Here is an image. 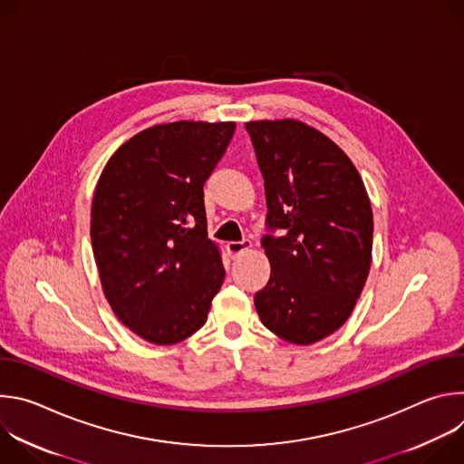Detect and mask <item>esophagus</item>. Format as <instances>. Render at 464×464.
Masks as SVG:
<instances>
[{
  "label": "esophagus",
  "instance_id": "esophagus-1",
  "mask_svg": "<svg viewBox=\"0 0 464 464\" xmlns=\"http://www.w3.org/2000/svg\"><path fill=\"white\" fill-rule=\"evenodd\" d=\"M251 240H247V238H244V240H240V242H227V253L231 255V256H238V255H242L244 251H247V249H251Z\"/></svg>",
  "mask_w": 464,
  "mask_h": 464
}]
</instances>
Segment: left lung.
Segmentation results:
<instances>
[{
  "label": "left lung",
  "mask_w": 464,
  "mask_h": 464,
  "mask_svg": "<svg viewBox=\"0 0 464 464\" xmlns=\"http://www.w3.org/2000/svg\"><path fill=\"white\" fill-rule=\"evenodd\" d=\"M264 178L268 285L255 295L262 324L295 345L334 334L353 314L372 258V209L351 158L297 119L249 121Z\"/></svg>",
  "instance_id": "8db88e82"
}]
</instances>
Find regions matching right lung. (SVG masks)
<instances>
[{"mask_svg": "<svg viewBox=\"0 0 464 464\" xmlns=\"http://www.w3.org/2000/svg\"><path fill=\"white\" fill-rule=\"evenodd\" d=\"M235 128H145L111 154L95 185L90 233L102 292L149 343L174 345L200 330L224 283L222 251L208 238L204 183Z\"/></svg>", "mask_w": 464, "mask_h": 464, "instance_id": "1", "label": "right lung"}]
</instances>
